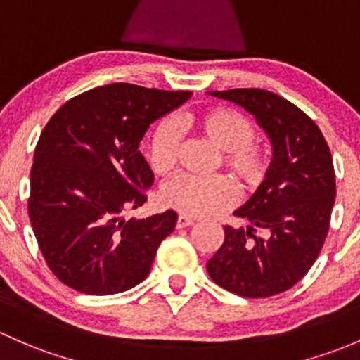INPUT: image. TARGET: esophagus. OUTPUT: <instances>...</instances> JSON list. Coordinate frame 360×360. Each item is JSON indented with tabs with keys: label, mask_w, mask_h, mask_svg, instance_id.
I'll return each instance as SVG.
<instances>
[{
	"label": "esophagus",
	"mask_w": 360,
	"mask_h": 360,
	"mask_svg": "<svg viewBox=\"0 0 360 360\" xmlns=\"http://www.w3.org/2000/svg\"><path fill=\"white\" fill-rule=\"evenodd\" d=\"M194 224V220L188 217H185V214H180L179 218H176V229H184V227H191V225Z\"/></svg>",
	"instance_id": "esophagus-1"
}]
</instances>
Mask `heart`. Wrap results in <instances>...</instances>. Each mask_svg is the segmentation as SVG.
<instances>
[{"label": "heart", "mask_w": 360, "mask_h": 360, "mask_svg": "<svg viewBox=\"0 0 360 360\" xmlns=\"http://www.w3.org/2000/svg\"><path fill=\"white\" fill-rule=\"evenodd\" d=\"M185 124L211 147L220 150V162L243 191H255L266 176L270 154L253 140L255 128L248 117L232 109H207L181 120H165L150 136L149 161L155 173H168L175 166L180 149L179 126ZM162 202L180 213L206 217L234 202V188L221 176L199 179L179 175L161 191Z\"/></svg>", "instance_id": "obj_1"}]
</instances>
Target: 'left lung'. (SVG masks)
<instances>
[{
  "instance_id": "left-lung-1",
  "label": "left lung",
  "mask_w": 360,
  "mask_h": 360,
  "mask_svg": "<svg viewBox=\"0 0 360 360\" xmlns=\"http://www.w3.org/2000/svg\"><path fill=\"white\" fill-rule=\"evenodd\" d=\"M253 114L272 143L265 180L234 211L246 227L225 225L206 263L211 279L244 298L295 286L317 260L336 198L335 168L317 124L290 100L260 88L207 91Z\"/></svg>"
}]
</instances>
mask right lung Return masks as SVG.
<instances>
[{"label": "right lung", "instance_id": "add662e5", "mask_svg": "<svg viewBox=\"0 0 360 360\" xmlns=\"http://www.w3.org/2000/svg\"><path fill=\"white\" fill-rule=\"evenodd\" d=\"M192 97L114 83L70 98L44 126L31 169L29 218L44 260L65 286L86 295L131 290L176 225L173 210L121 217L154 184L139 150L149 126Z\"/></svg>", "mask_w": 360, "mask_h": 360}]
</instances>
